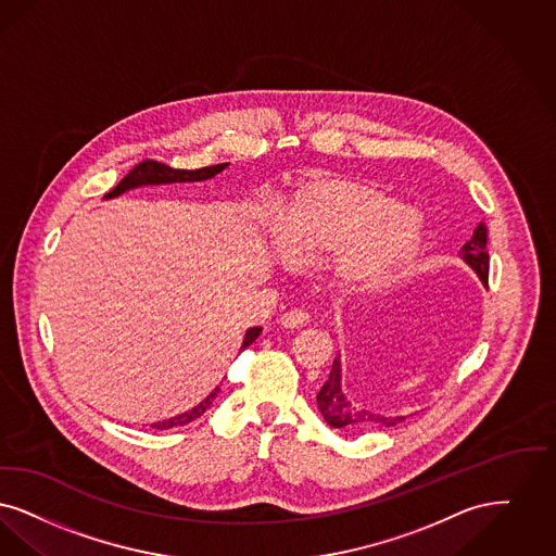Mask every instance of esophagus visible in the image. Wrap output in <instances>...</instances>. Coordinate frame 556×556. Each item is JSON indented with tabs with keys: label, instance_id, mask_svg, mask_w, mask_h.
I'll use <instances>...</instances> for the list:
<instances>
[{
	"label": "esophagus",
	"instance_id": "esophagus-1",
	"mask_svg": "<svg viewBox=\"0 0 556 556\" xmlns=\"http://www.w3.org/2000/svg\"><path fill=\"white\" fill-rule=\"evenodd\" d=\"M307 321H309V315L301 312V309H290V312L280 317V324L285 328H303Z\"/></svg>",
	"mask_w": 556,
	"mask_h": 556
}]
</instances>
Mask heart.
Wrapping results in <instances>:
<instances>
[{
    "instance_id": "b5f03b06",
    "label": "heart",
    "mask_w": 556,
    "mask_h": 556,
    "mask_svg": "<svg viewBox=\"0 0 556 556\" xmlns=\"http://www.w3.org/2000/svg\"><path fill=\"white\" fill-rule=\"evenodd\" d=\"M424 222L401 199L344 176H314L280 214V241L296 262L332 255L342 287L378 289L424 247Z\"/></svg>"
}]
</instances>
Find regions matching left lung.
<instances>
[{
    "mask_svg": "<svg viewBox=\"0 0 556 556\" xmlns=\"http://www.w3.org/2000/svg\"><path fill=\"white\" fill-rule=\"evenodd\" d=\"M485 242H488V228L485 224H480L473 230V237L460 247V260L471 267L483 287H488V266H490V257L485 251ZM317 407L321 410L324 419L328 421V426L344 430V432H359L367 426H387L392 428L401 421H405V415L399 417H384L380 413H371V410L362 409L351 405V401L344 396L342 388H340V359L337 357L332 363V371L330 378L326 380V384L319 388L317 392Z\"/></svg>",
    "mask_w": 556,
    "mask_h": 556,
    "instance_id": "left-lung-1",
    "label": "left lung"
}]
</instances>
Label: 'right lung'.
<instances>
[{
    "label": "right lung",
    "mask_w": 556,
    "mask_h": 556,
    "mask_svg": "<svg viewBox=\"0 0 556 556\" xmlns=\"http://www.w3.org/2000/svg\"><path fill=\"white\" fill-rule=\"evenodd\" d=\"M228 164H216V166H205V168L199 169H176L169 168L166 164H160V162H153V160H146L141 164H137L135 168L130 169L121 182L105 194L103 199H114V197H121L122 193L130 191V189H137V187H146V185H172V182H201V180H210L214 178L216 174H219L222 169L226 168ZM262 328H249L244 339H242L241 351L247 349L251 342H255V339L260 337ZM219 392V387L214 388V392L201 401L197 407H193L187 413H180L176 417H169L164 421H155L151 424V428L155 430H169V428H178V426H187L194 421L197 417H201L205 410L210 409V405L214 403V399Z\"/></svg>",
    "instance_id": "add662e5"
}]
</instances>
